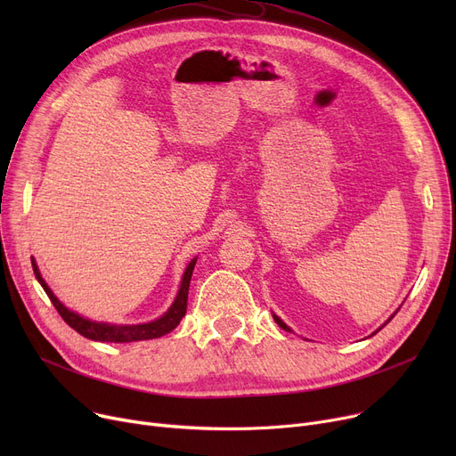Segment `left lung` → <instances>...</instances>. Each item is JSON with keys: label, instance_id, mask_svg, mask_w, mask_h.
Segmentation results:
<instances>
[{"label": "left lung", "instance_id": "1", "mask_svg": "<svg viewBox=\"0 0 456 456\" xmlns=\"http://www.w3.org/2000/svg\"><path fill=\"white\" fill-rule=\"evenodd\" d=\"M395 313H397V310H395ZM272 316H273V320H275V323H277V325H279V327H281V329H284V330H290V332H292V329H290V327H289V325H286V323H284V322H282V320H281V318H279V316H277V314H272ZM392 318H394V316H392ZM388 322H390V320H388ZM388 322H387V323H388ZM375 332H377V330H375ZM375 332H373V334H375ZM373 334H371V337H373Z\"/></svg>", "mask_w": 456, "mask_h": 456}]
</instances>
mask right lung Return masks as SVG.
Here are the masks:
<instances>
[{
    "label": "right lung",
    "instance_id": "1",
    "mask_svg": "<svg viewBox=\"0 0 456 456\" xmlns=\"http://www.w3.org/2000/svg\"><path fill=\"white\" fill-rule=\"evenodd\" d=\"M198 258H191L188 262V266L183 273L181 279V286L179 292L172 303V306L166 310V313L148 323H136V325H116V323H107V322H95V320H88L74 310H69L64 303H61L57 299V296L52 292L50 286L42 279L37 260L31 256V265H33V272L37 281L40 282V286L44 289V292L47 294V297L52 299L53 306L57 308V313L61 314V318L71 327L76 329L79 334H83L85 338L95 340V342H116V344H126V342H140V340H151V338H160L164 334H167L170 330H174L179 322L184 318L186 314V301H188V289H190V279H191V272H194Z\"/></svg>",
    "mask_w": 456,
    "mask_h": 456
}]
</instances>
